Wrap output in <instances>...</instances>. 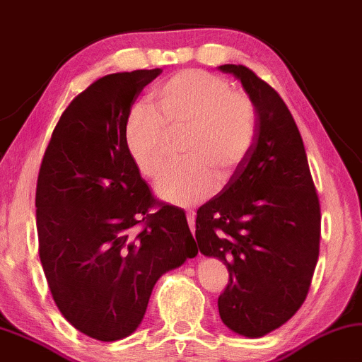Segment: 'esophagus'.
Here are the masks:
<instances>
[{
  "instance_id": "obj_1",
  "label": "esophagus",
  "mask_w": 362,
  "mask_h": 362,
  "mask_svg": "<svg viewBox=\"0 0 362 362\" xmlns=\"http://www.w3.org/2000/svg\"><path fill=\"white\" fill-rule=\"evenodd\" d=\"M187 221H188V226H190L192 233H195V213L188 211L187 213Z\"/></svg>"
}]
</instances>
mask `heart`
<instances>
[{"label":"heart","instance_id":"b5f03b06","mask_svg":"<svg viewBox=\"0 0 362 362\" xmlns=\"http://www.w3.org/2000/svg\"><path fill=\"white\" fill-rule=\"evenodd\" d=\"M182 134L185 160L160 177L156 193L167 203L192 206L211 197L219 180H233L249 159L257 136L255 105L216 74L175 73L154 89L151 107L129 113L125 146L136 169L156 180L169 159L170 138Z\"/></svg>","mask_w":362,"mask_h":362}]
</instances>
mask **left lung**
I'll return each mask as SVG.
<instances>
[{"label":"left lung","instance_id":"1","mask_svg":"<svg viewBox=\"0 0 362 362\" xmlns=\"http://www.w3.org/2000/svg\"><path fill=\"white\" fill-rule=\"evenodd\" d=\"M253 102L257 136L245 164L197 211L204 257L228 268L221 320L260 338L299 310L319 260L320 204L300 133L279 94L252 69L223 64Z\"/></svg>","mask_w":362,"mask_h":362}]
</instances>
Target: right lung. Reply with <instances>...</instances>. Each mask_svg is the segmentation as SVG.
<instances>
[{"label":"right lung","mask_w":362,"mask_h":362,"mask_svg":"<svg viewBox=\"0 0 362 362\" xmlns=\"http://www.w3.org/2000/svg\"><path fill=\"white\" fill-rule=\"evenodd\" d=\"M160 73L109 74L74 97L37 180L48 288L64 319L99 341L132 335L158 279L198 253L183 209L156 202L125 146L132 105Z\"/></svg>","instance_id":"1"}]
</instances>
